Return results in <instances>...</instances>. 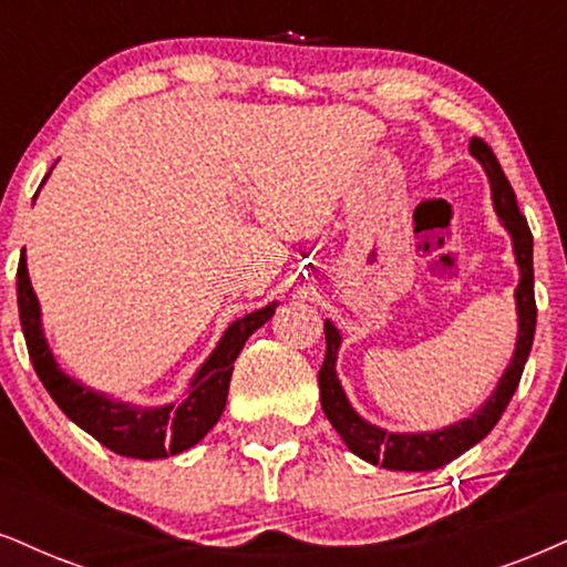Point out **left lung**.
<instances>
[{
  "label": "left lung",
  "instance_id": "8db88e82",
  "mask_svg": "<svg viewBox=\"0 0 567 567\" xmlns=\"http://www.w3.org/2000/svg\"><path fill=\"white\" fill-rule=\"evenodd\" d=\"M471 155L484 167L488 186H492V202L497 209V218L513 239V255L518 262V286H515V312H518V337H515L513 358H509L505 373L497 381L492 394L486 396L478 410L463 421H454L439 431H417V433H396L386 431L381 425L365 421L352 402L347 400V391L341 386L337 375V358L341 347L339 328L326 320V360L320 365L318 386H320V404H323L326 417L347 444L349 452L358 454L370 465H381L386 471H436L454 457L478 444L488 431L497 425L502 412L513 400L518 389L523 365H526L530 344H534L536 331V302H534V236H530L528 223L520 215L518 202L509 181L494 157V152L481 142L471 138Z\"/></svg>",
  "mask_w": 567,
  "mask_h": 567
}]
</instances>
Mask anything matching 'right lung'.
<instances>
[{
    "instance_id": "right-lung-1",
    "label": "right lung",
    "mask_w": 567,
    "mask_h": 567,
    "mask_svg": "<svg viewBox=\"0 0 567 567\" xmlns=\"http://www.w3.org/2000/svg\"><path fill=\"white\" fill-rule=\"evenodd\" d=\"M276 307L278 302H270L260 310L249 312V316L234 320L223 331L209 358L192 375L186 394L178 402L142 408V404L115 400L104 391L91 389L60 368L47 341L44 323H41L39 297L33 291L31 278H28L25 249L18 265L20 326H23L28 354H31L33 368H37V375L44 383L49 396L58 402V408L65 412L70 421L91 433L96 442L115 454L136 460L173 457V454L192 450L194 444H199L213 431V425L220 421L223 410H226L228 383L236 358H239L251 333L272 318Z\"/></svg>"
}]
</instances>
